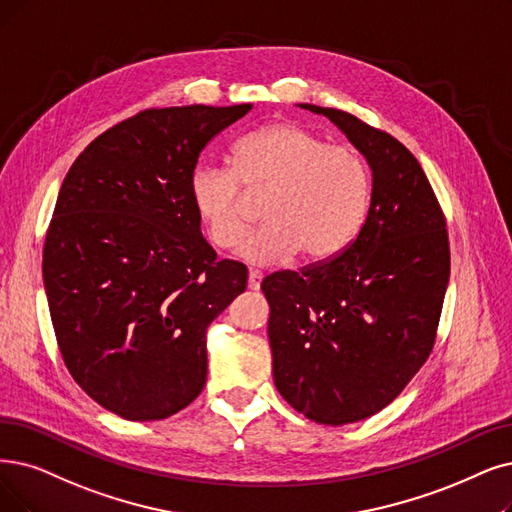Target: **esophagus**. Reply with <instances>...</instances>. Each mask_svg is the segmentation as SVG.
Segmentation results:
<instances>
[{"label": "esophagus", "instance_id": "34e87169", "mask_svg": "<svg viewBox=\"0 0 512 512\" xmlns=\"http://www.w3.org/2000/svg\"><path fill=\"white\" fill-rule=\"evenodd\" d=\"M260 281H262V273L260 271H250L248 273V290H252V292L260 290Z\"/></svg>", "mask_w": 512, "mask_h": 512}]
</instances>
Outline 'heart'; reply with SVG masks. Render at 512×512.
Wrapping results in <instances>:
<instances>
[{
    "instance_id": "obj_1",
    "label": "heart",
    "mask_w": 512,
    "mask_h": 512,
    "mask_svg": "<svg viewBox=\"0 0 512 512\" xmlns=\"http://www.w3.org/2000/svg\"><path fill=\"white\" fill-rule=\"evenodd\" d=\"M233 171L199 161L187 195L214 248L229 250L247 223L240 187L269 192L262 230L237 245V256L258 267L304 250L311 260L340 254L361 231L370 208V174L351 147L327 142L294 121H275L241 136Z\"/></svg>"
}]
</instances>
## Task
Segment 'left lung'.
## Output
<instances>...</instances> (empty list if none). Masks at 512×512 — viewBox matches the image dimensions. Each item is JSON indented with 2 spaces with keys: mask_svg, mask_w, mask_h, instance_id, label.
<instances>
[{
  "mask_svg": "<svg viewBox=\"0 0 512 512\" xmlns=\"http://www.w3.org/2000/svg\"><path fill=\"white\" fill-rule=\"evenodd\" d=\"M298 107L330 119L372 170L370 210L349 248L260 285L279 395L309 420L340 426L380 412L431 355L449 243L428 178L397 138L351 113Z\"/></svg>",
  "mask_w": 512,
  "mask_h": 512,
  "instance_id": "1",
  "label": "left lung"
}]
</instances>
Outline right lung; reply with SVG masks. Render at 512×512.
<instances>
[{"instance_id":"right-lung-1","label":"right lung","mask_w":512,"mask_h":512,"mask_svg":"<svg viewBox=\"0 0 512 512\" xmlns=\"http://www.w3.org/2000/svg\"><path fill=\"white\" fill-rule=\"evenodd\" d=\"M250 109L142 111L92 140L60 187L44 245L54 334L75 382L121 418L163 420L201 393L208 327L248 285L203 239L187 182Z\"/></svg>"}]
</instances>
